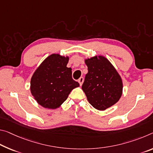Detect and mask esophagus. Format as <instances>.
<instances>
[{
	"label": "esophagus",
	"instance_id": "obj_1",
	"mask_svg": "<svg viewBox=\"0 0 153 153\" xmlns=\"http://www.w3.org/2000/svg\"><path fill=\"white\" fill-rule=\"evenodd\" d=\"M84 79L83 77H79V79H78V82H79V85H80V86L82 85V84H83V82H84Z\"/></svg>",
	"mask_w": 153,
	"mask_h": 153
}]
</instances>
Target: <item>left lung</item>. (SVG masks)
<instances>
[{
    "label": "left lung",
    "mask_w": 153,
    "mask_h": 153,
    "mask_svg": "<svg viewBox=\"0 0 153 153\" xmlns=\"http://www.w3.org/2000/svg\"><path fill=\"white\" fill-rule=\"evenodd\" d=\"M88 67L82 88L91 105L105 110L118 102L123 93L118 73L106 58L99 56L85 60Z\"/></svg>",
    "instance_id": "1"
}]
</instances>
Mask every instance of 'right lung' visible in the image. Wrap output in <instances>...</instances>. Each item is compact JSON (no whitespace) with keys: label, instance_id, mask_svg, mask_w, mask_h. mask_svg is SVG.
I'll list each match as a JSON object with an SVG mask.
<instances>
[{"label":"right lung","instance_id":"add662e5","mask_svg":"<svg viewBox=\"0 0 153 153\" xmlns=\"http://www.w3.org/2000/svg\"><path fill=\"white\" fill-rule=\"evenodd\" d=\"M69 57L53 54L43 60L33 75L30 91L43 108L56 109L67 99L73 89L79 86L72 78Z\"/></svg>","mask_w":153,"mask_h":153}]
</instances>
